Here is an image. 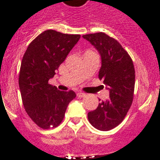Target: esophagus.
Wrapping results in <instances>:
<instances>
[{"label": "esophagus", "instance_id": "1", "mask_svg": "<svg viewBox=\"0 0 160 160\" xmlns=\"http://www.w3.org/2000/svg\"><path fill=\"white\" fill-rule=\"evenodd\" d=\"M85 94H84V93L82 92H78L77 93V96L78 97H80V98H83V97H85Z\"/></svg>", "mask_w": 160, "mask_h": 160}]
</instances>
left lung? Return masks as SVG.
I'll return each mask as SVG.
<instances>
[{"label":"left lung","mask_w":160,"mask_h":160,"mask_svg":"<svg viewBox=\"0 0 160 160\" xmlns=\"http://www.w3.org/2000/svg\"><path fill=\"white\" fill-rule=\"evenodd\" d=\"M101 58L99 78L109 92V99L99 103L97 109L88 113L92 126L107 131L119 125L131 106L135 71L131 58L120 44L106 34L84 35Z\"/></svg>","instance_id":"obj_1"}]
</instances>
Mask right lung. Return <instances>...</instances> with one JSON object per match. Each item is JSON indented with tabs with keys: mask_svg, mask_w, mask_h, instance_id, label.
<instances>
[{
	"mask_svg": "<svg viewBox=\"0 0 160 160\" xmlns=\"http://www.w3.org/2000/svg\"><path fill=\"white\" fill-rule=\"evenodd\" d=\"M80 38V35L47 30L29 45L24 54L19 76L22 102L31 119L42 129L58 126L69 103L76 96L72 90L60 91L48 81Z\"/></svg>",
	"mask_w": 160,
	"mask_h": 160,
	"instance_id": "right-lung-1",
	"label": "right lung"
}]
</instances>
